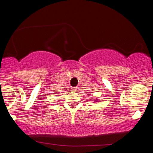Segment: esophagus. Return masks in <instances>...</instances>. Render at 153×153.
<instances>
[{
	"instance_id": "esophagus-1",
	"label": "esophagus",
	"mask_w": 153,
	"mask_h": 153,
	"mask_svg": "<svg viewBox=\"0 0 153 153\" xmlns=\"http://www.w3.org/2000/svg\"><path fill=\"white\" fill-rule=\"evenodd\" d=\"M77 90H78V88H76V87H75V88H71V91L73 92H75V91H77Z\"/></svg>"
}]
</instances>
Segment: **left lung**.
Returning <instances> with one entry per match:
<instances>
[{
	"label": "left lung",
	"instance_id": "8db88e82",
	"mask_svg": "<svg viewBox=\"0 0 153 153\" xmlns=\"http://www.w3.org/2000/svg\"><path fill=\"white\" fill-rule=\"evenodd\" d=\"M97 102H98V101H97Z\"/></svg>",
	"mask_w": 153,
	"mask_h": 153
}]
</instances>
